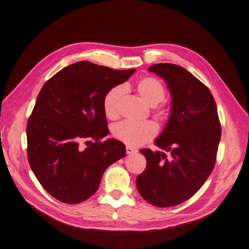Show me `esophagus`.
I'll list each match as a JSON object with an SVG mask.
<instances>
[{
	"instance_id": "34e87169",
	"label": "esophagus",
	"mask_w": 249,
	"mask_h": 249,
	"mask_svg": "<svg viewBox=\"0 0 249 249\" xmlns=\"http://www.w3.org/2000/svg\"><path fill=\"white\" fill-rule=\"evenodd\" d=\"M136 152H137V150H136V149H133L132 147H129V146L126 147V153L127 154H133Z\"/></svg>"
}]
</instances>
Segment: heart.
<instances>
[{"label":"heart","mask_w":249,"mask_h":249,"mask_svg":"<svg viewBox=\"0 0 249 249\" xmlns=\"http://www.w3.org/2000/svg\"><path fill=\"white\" fill-rule=\"evenodd\" d=\"M136 89L139 96L150 106H153L155 118L160 122L168 119L169 111L164 104L166 89L160 80L153 76L142 77L136 82ZM125 94L123 85L117 84L106 91L103 97V110L108 119H116L119 113L120 102ZM112 137L129 147H137L152 140L156 134V126L151 121L142 123L121 122L112 126Z\"/></svg>","instance_id":"heart-1"}]
</instances>
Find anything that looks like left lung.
I'll return each mask as SVG.
<instances>
[{"mask_svg":"<svg viewBox=\"0 0 249 249\" xmlns=\"http://www.w3.org/2000/svg\"><path fill=\"white\" fill-rule=\"evenodd\" d=\"M167 82L172 96L171 112L155 145L140 152L147 160L137 177V188L146 201L158 208L174 207L199 190L214 169L221 125L210 89L186 69L173 63L149 68Z\"/></svg>","mask_w":249,"mask_h":249,"instance_id":"8db88e82","label":"left lung"}]
</instances>
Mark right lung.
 <instances>
[{
	"instance_id": "1",
	"label": "right lung",
	"mask_w": 249,
	"mask_h": 249,
	"mask_svg": "<svg viewBox=\"0 0 249 249\" xmlns=\"http://www.w3.org/2000/svg\"><path fill=\"white\" fill-rule=\"evenodd\" d=\"M134 71L78 61L40 89L27 124V154L37 180L57 200H87L98 190L105 170L125 156L122 142L101 141L109 133L102 101L106 91ZM83 141L89 144L85 148Z\"/></svg>"
}]
</instances>
